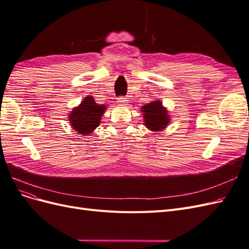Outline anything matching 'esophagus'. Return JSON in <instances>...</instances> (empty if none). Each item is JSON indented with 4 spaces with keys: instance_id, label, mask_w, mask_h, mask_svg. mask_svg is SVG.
<instances>
[{
    "instance_id": "1",
    "label": "esophagus",
    "mask_w": 249,
    "mask_h": 249,
    "mask_svg": "<svg viewBox=\"0 0 249 249\" xmlns=\"http://www.w3.org/2000/svg\"><path fill=\"white\" fill-rule=\"evenodd\" d=\"M117 104L119 105V106H126L127 105V100L125 99V97L124 96H120L117 99Z\"/></svg>"
}]
</instances>
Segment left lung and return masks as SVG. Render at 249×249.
<instances>
[{
    "instance_id": "1",
    "label": "left lung",
    "mask_w": 249,
    "mask_h": 249,
    "mask_svg": "<svg viewBox=\"0 0 249 249\" xmlns=\"http://www.w3.org/2000/svg\"><path fill=\"white\" fill-rule=\"evenodd\" d=\"M144 125L153 132H162L170 123V115L167 108L159 100L152 101L141 107Z\"/></svg>"
}]
</instances>
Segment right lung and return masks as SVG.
<instances>
[{
    "instance_id": "1",
    "label": "right lung",
    "mask_w": 249,
    "mask_h": 249,
    "mask_svg": "<svg viewBox=\"0 0 249 249\" xmlns=\"http://www.w3.org/2000/svg\"><path fill=\"white\" fill-rule=\"evenodd\" d=\"M106 109V105L96 104L92 95H87L69 114L70 124L74 132L83 136L89 135L100 125Z\"/></svg>"
}]
</instances>
